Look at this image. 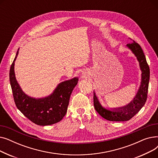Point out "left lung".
Segmentation results:
<instances>
[{
  "label": "left lung",
  "mask_w": 158,
  "mask_h": 158,
  "mask_svg": "<svg viewBox=\"0 0 158 158\" xmlns=\"http://www.w3.org/2000/svg\"><path fill=\"white\" fill-rule=\"evenodd\" d=\"M126 46L135 55L139 62L140 70L142 71V81L136 95L130 103L123 107L111 109V110L105 108L101 104L95 93L94 92V104L95 110L102 117L110 121L121 122L130 120L142 108L147 98L150 69L143 50L135 41L127 44Z\"/></svg>",
  "instance_id": "left-lung-1"
}]
</instances>
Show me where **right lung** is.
I'll use <instances>...</instances> for the list:
<instances>
[{
    "label": "right lung",
    "instance_id": "add662e5",
    "mask_svg": "<svg viewBox=\"0 0 158 158\" xmlns=\"http://www.w3.org/2000/svg\"><path fill=\"white\" fill-rule=\"evenodd\" d=\"M19 51V49L10 70V85L16 106L25 117L38 126H45L59 122L67 111L70 95L79 79L74 77L61 82L48 97H31L23 92L15 77L14 66Z\"/></svg>",
    "mask_w": 158,
    "mask_h": 158
}]
</instances>
